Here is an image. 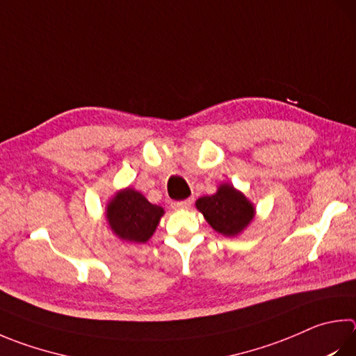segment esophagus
<instances>
[{
	"mask_svg": "<svg viewBox=\"0 0 356 356\" xmlns=\"http://www.w3.org/2000/svg\"><path fill=\"white\" fill-rule=\"evenodd\" d=\"M193 204V197L190 199H185V200H176V202H172V209L176 210H184V209H190Z\"/></svg>",
	"mask_w": 356,
	"mask_h": 356,
	"instance_id": "obj_1",
	"label": "esophagus"
}]
</instances>
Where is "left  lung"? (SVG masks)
<instances>
[{"mask_svg": "<svg viewBox=\"0 0 356 356\" xmlns=\"http://www.w3.org/2000/svg\"><path fill=\"white\" fill-rule=\"evenodd\" d=\"M197 210L213 229L225 236H235L254 218V207L244 195L224 184L211 196L197 199Z\"/></svg>", "mask_w": 356, "mask_h": 356, "instance_id": "left-lung-1", "label": "left lung"}]
</instances>
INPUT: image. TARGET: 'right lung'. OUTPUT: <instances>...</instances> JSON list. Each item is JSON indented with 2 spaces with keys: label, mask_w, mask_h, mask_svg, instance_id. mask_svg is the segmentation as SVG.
Here are the masks:
<instances>
[{
  "label": "right lung",
  "mask_w": 356,
  "mask_h": 356,
  "mask_svg": "<svg viewBox=\"0 0 356 356\" xmlns=\"http://www.w3.org/2000/svg\"><path fill=\"white\" fill-rule=\"evenodd\" d=\"M163 209L151 204L135 190H122L108 204L107 219L112 230L126 241L146 243L156 232Z\"/></svg>",
  "instance_id": "1"
}]
</instances>
